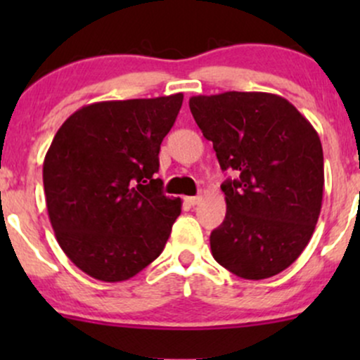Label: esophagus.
<instances>
[{
  "label": "esophagus",
  "instance_id": "1",
  "mask_svg": "<svg viewBox=\"0 0 360 360\" xmlns=\"http://www.w3.org/2000/svg\"><path fill=\"white\" fill-rule=\"evenodd\" d=\"M186 201H188V203L191 205V206H194V205H200L201 196H189V198H186Z\"/></svg>",
  "mask_w": 360,
  "mask_h": 360
}]
</instances>
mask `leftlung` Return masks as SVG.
<instances>
[{"label":"left lung","instance_id":"left-lung-1","mask_svg":"<svg viewBox=\"0 0 360 360\" xmlns=\"http://www.w3.org/2000/svg\"><path fill=\"white\" fill-rule=\"evenodd\" d=\"M223 171L225 220L210 235L214 260L243 279L288 269L315 232L323 200V148L311 123L283 96L226 91L189 98Z\"/></svg>","mask_w":360,"mask_h":360}]
</instances>
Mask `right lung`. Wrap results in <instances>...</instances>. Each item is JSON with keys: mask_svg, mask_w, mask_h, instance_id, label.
I'll return each instance as SVG.
<instances>
[{"mask_svg": "<svg viewBox=\"0 0 360 360\" xmlns=\"http://www.w3.org/2000/svg\"><path fill=\"white\" fill-rule=\"evenodd\" d=\"M183 98L91 103L57 130L44 159L49 218L60 249L91 278L127 281L164 250L181 200L154 174Z\"/></svg>", "mask_w": 360, "mask_h": 360, "instance_id": "1", "label": "right lung"}]
</instances>
